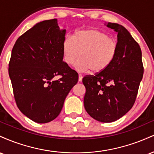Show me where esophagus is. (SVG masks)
<instances>
[{
	"label": "esophagus",
	"mask_w": 154,
	"mask_h": 154,
	"mask_svg": "<svg viewBox=\"0 0 154 154\" xmlns=\"http://www.w3.org/2000/svg\"><path fill=\"white\" fill-rule=\"evenodd\" d=\"M82 75H80V74H79V79H78L79 82H81V81H82Z\"/></svg>",
	"instance_id": "34e87169"
}]
</instances>
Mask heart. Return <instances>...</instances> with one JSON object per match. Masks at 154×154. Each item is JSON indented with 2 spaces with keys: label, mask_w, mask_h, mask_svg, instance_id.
<instances>
[{
  "label": "heart",
  "mask_w": 154,
  "mask_h": 154,
  "mask_svg": "<svg viewBox=\"0 0 154 154\" xmlns=\"http://www.w3.org/2000/svg\"><path fill=\"white\" fill-rule=\"evenodd\" d=\"M65 63L72 65L77 58L76 68L79 72L91 70L93 73L104 71L112 63L118 52V42L114 38L95 28L81 29L73 38H65L63 42Z\"/></svg>",
  "instance_id": "1"
}]
</instances>
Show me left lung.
I'll return each instance as SVG.
<instances>
[{
    "label": "left lung",
    "mask_w": 154,
    "mask_h": 154,
    "mask_svg": "<svg viewBox=\"0 0 154 154\" xmlns=\"http://www.w3.org/2000/svg\"><path fill=\"white\" fill-rule=\"evenodd\" d=\"M107 26L118 32L115 59L104 71L82 78L85 109L101 122L116 121L132 109L143 75L138 43L123 26L109 22Z\"/></svg>",
    "instance_id": "left-lung-1"
}]
</instances>
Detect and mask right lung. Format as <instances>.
I'll return each mask as SVG.
<instances>
[{
	"label": "right lung",
	"instance_id": "obj_1",
	"mask_svg": "<svg viewBox=\"0 0 154 154\" xmlns=\"http://www.w3.org/2000/svg\"><path fill=\"white\" fill-rule=\"evenodd\" d=\"M66 29L57 19L40 22L17 39L8 74L17 107L37 123L56 119L78 81V74L63 61ZM56 75L61 77L56 80Z\"/></svg>",
	"mask_w": 154,
	"mask_h": 154
}]
</instances>
